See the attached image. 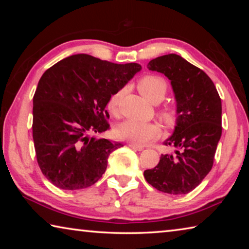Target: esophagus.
Returning a JSON list of instances; mask_svg holds the SVG:
<instances>
[{"label":"esophagus","instance_id":"esophagus-1","mask_svg":"<svg viewBox=\"0 0 249 249\" xmlns=\"http://www.w3.org/2000/svg\"><path fill=\"white\" fill-rule=\"evenodd\" d=\"M128 146L130 147V148H133L134 150H142V149H144V147H142V146L136 145V144H132V142H129Z\"/></svg>","mask_w":249,"mask_h":249}]
</instances>
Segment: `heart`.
<instances>
[{"instance_id": "heart-1", "label": "heart", "mask_w": 249, "mask_h": 249, "mask_svg": "<svg viewBox=\"0 0 249 249\" xmlns=\"http://www.w3.org/2000/svg\"><path fill=\"white\" fill-rule=\"evenodd\" d=\"M137 88L141 93L153 103H158L167 93V83L161 77L155 74H147L137 82ZM123 90H117L111 94L107 100V109L113 114L117 112ZM159 116L166 125H174L177 122V112L171 107H162L159 111ZM160 127L153 122H142L126 120L115 127V136L136 145H145L156 140L160 135Z\"/></svg>"}]
</instances>
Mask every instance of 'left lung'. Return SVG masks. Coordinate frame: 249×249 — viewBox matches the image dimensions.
Wrapping results in <instances>:
<instances>
[{
	"mask_svg": "<svg viewBox=\"0 0 249 249\" xmlns=\"http://www.w3.org/2000/svg\"><path fill=\"white\" fill-rule=\"evenodd\" d=\"M147 68L171 81L177 101V125L163 145L176 148L161 155L158 165L144 171L147 182L169 195H187L213 167L222 135V102L212 80L203 70L176 53L153 59Z\"/></svg>",
	"mask_w": 249,
	"mask_h": 249,
	"instance_id": "1",
	"label": "left lung"
}]
</instances>
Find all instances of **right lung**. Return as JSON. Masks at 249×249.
Masks as SVG:
<instances>
[{
	"instance_id": "obj_1",
	"label": "right lung",
	"mask_w": 249,
	"mask_h": 249,
	"mask_svg": "<svg viewBox=\"0 0 249 249\" xmlns=\"http://www.w3.org/2000/svg\"><path fill=\"white\" fill-rule=\"evenodd\" d=\"M141 65L113 64L79 53L45 71L33 99V140L43 175L64 190L91 187L123 145L90 136L108 129L105 107Z\"/></svg>"
}]
</instances>
